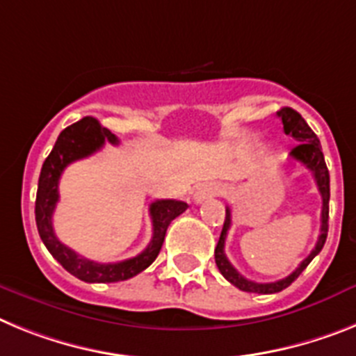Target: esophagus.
<instances>
[{
  "mask_svg": "<svg viewBox=\"0 0 356 356\" xmlns=\"http://www.w3.org/2000/svg\"><path fill=\"white\" fill-rule=\"evenodd\" d=\"M224 193V186L218 184V182H208V184H202V186L197 188V191L193 193V200L197 204L204 202L206 199H211V197H218Z\"/></svg>",
  "mask_w": 356,
  "mask_h": 356,
  "instance_id": "34e87169",
  "label": "esophagus"
}]
</instances>
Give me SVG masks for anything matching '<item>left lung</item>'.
I'll return each instance as SVG.
<instances>
[{
	"instance_id": "obj_1",
	"label": "left lung",
	"mask_w": 356,
	"mask_h": 356,
	"mask_svg": "<svg viewBox=\"0 0 356 356\" xmlns=\"http://www.w3.org/2000/svg\"><path fill=\"white\" fill-rule=\"evenodd\" d=\"M277 116L283 122V131L286 136H292L293 140L299 141L298 147L292 148V159L299 161L305 168H308L314 175L315 182H317V188L321 191V197H323V211H321V234L317 238V243L312 249L310 254L302 259L301 265H299L296 270L290 274V276L283 277L280 281H274V283H256V281L247 280L243 277L233 265L229 264V259L225 256L224 247H225V236H227V231L231 227V209L225 208V222L224 227H222L220 238H218V243L215 247V261L216 267L220 270L222 276L229 281L231 285H234L236 289L243 290V292H254V293H276L285 290L286 286H290L293 281L298 280L299 274H301L305 268L308 267L312 259L319 254L321 249L324 247L327 236V215H330V174H327L326 163H324V154L323 148H321L319 138L315 136V132L312 131L308 123L305 122L301 114L298 111H293L292 107H283V109L277 111Z\"/></svg>"
}]
</instances>
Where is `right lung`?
<instances>
[{"mask_svg": "<svg viewBox=\"0 0 356 356\" xmlns=\"http://www.w3.org/2000/svg\"><path fill=\"white\" fill-rule=\"evenodd\" d=\"M105 143L118 145V138L111 131H107L105 127H102L100 122L92 116H86L80 122L66 127L58 134L54 150L46 157L41 175H39V186H37L35 222L42 243L46 245L49 254L54 256L70 274L86 283H116V281L131 280L136 274L143 272L148 265H152V261L159 254L170 222L188 209V204L182 200L165 199L150 204L154 229L152 240L141 254L131 259H123L118 264H97L92 259L79 256L73 249L64 245L55 236L54 224H51V216H54L55 206L58 202L60 175H63L64 168L71 165L73 161L84 159V157L98 152Z\"/></svg>", "mask_w": 356, "mask_h": 356, "instance_id": "1", "label": "right lung"}]
</instances>
